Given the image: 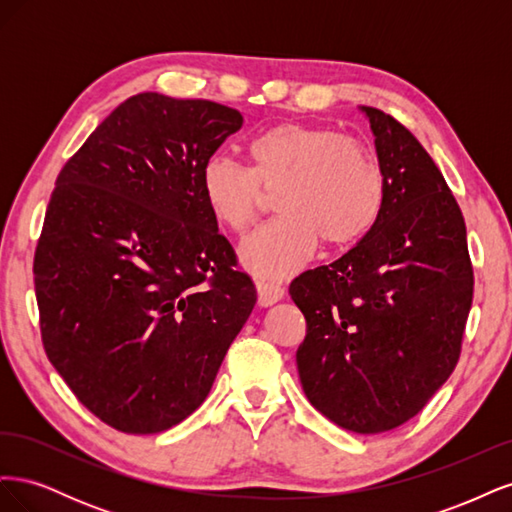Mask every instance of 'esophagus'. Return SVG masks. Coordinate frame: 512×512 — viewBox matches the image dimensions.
Masks as SVG:
<instances>
[{
	"label": "esophagus",
	"mask_w": 512,
	"mask_h": 512,
	"mask_svg": "<svg viewBox=\"0 0 512 512\" xmlns=\"http://www.w3.org/2000/svg\"><path fill=\"white\" fill-rule=\"evenodd\" d=\"M256 288H258V303L262 307L273 305V303H277V301L284 297V288L277 284V282H273V280H258Z\"/></svg>",
	"instance_id": "esophagus-1"
}]
</instances>
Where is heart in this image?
Segmentation results:
<instances>
[{"label":"heart","instance_id":"b5f03b06","mask_svg":"<svg viewBox=\"0 0 512 512\" xmlns=\"http://www.w3.org/2000/svg\"><path fill=\"white\" fill-rule=\"evenodd\" d=\"M250 166L211 156L200 190L213 220L245 237L275 194L280 218L243 245V262L267 277H284L312 258L320 239L348 245L378 222L386 183L380 160L361 138L307 123H277L247 143Z\"/></svg>","mask_w":512,"mask_h":512}]
</instances>
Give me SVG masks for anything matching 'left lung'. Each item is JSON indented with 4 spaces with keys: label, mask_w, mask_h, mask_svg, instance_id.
<instances>
[{
    "label": "left lung",
    "mask_w": 512,
    "mask_h": 512,
    "mask_svg": "<svg viewBox=\"0 0 512 512\" xmlns=\"http://www.w3.org/2000/svg\"><path fill=\"white\" fill-rule=\"evenodd\" d=\"M386 194L378 222L331 265L294 277L307 322L303 391L354 433H382L425 408L459 361L474 294L466 222L416 136L363 106Z\"/></svg>",
    "instance_id": "obj_1"
}]
</instances>
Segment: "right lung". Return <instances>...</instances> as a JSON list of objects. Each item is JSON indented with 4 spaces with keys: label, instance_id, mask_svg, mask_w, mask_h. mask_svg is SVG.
<instances>
[{
    "label": "right lung",
    "instance_id": "1",
    "mask_svg": "<svg viewBox=\"0 0 512 512\" xmlns=\"http://www.w3.org/2000/svg\"><path fill=\"white\" fill-rule=\"evenodd\" d=\"M243 126L211 100L136 94L64 164L34 256L44 352L123 433H160L207 399L256 303L200 168Z\"/></svg>",
    "mask_w": 512,
    "mask_h": 512
}]
</instances>
